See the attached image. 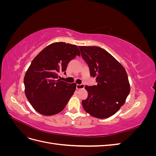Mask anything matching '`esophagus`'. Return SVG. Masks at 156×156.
<instances>
[{
	"label": "esophagus",
	"mask_w": 156,
	"mask_h": 156,
	"mask_svg": "<svg viewBox=\"0 0 156 156\" xmlns=\"http://www.w3.org/2000/svg\"><path fill=\"white\" fill-rule=\"evenodd\" d=\"M84 88V84H77L76 85V88L77 90H79V89H82Z\"/></svg>",
	"instance_id": "esophagus-1"
}]
</instances>
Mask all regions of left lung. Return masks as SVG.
Masks as SVG:
<instances>
[{
  "label": "left lung",
  "mask_w": 156,
  "mask_h": 156,
  "mask_svg": "<svg viewBox=\"0 0 156 156\" xmlns=\"http://www.w3.org/2000/svg\"><path fill=\"white\" fill-rule=\"evenodd\" d=\"M96 85L85 86L88 95L82 101L84 109L98 119H107L120 109L130 92L127 73L113 56L96 46H79Z\"/></svg>",
  "instance_id": "left-lung-1"
}]
</instances>
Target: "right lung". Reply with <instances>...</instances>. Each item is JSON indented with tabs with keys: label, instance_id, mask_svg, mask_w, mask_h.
I'll list each match as a JSON object with an SVG mask.
<instances>
[{
	"label": "right lung",
	"instance_id": "right-lung-1",
	"mask_svg": "<svg viewBox=\"0 0 156 156\" xmlns=\"http://www.w3.org/2000/svg\"><path fill=\"white\" fill-rule=\"evenodd\" d=\"M80 51L77 45L56 42L42 50L32 61L24 78L26 96L40 114L51 116L62 111L73 94L76 84L58 79Z\"/></svg>",
	"mask_w": 156,
	"mask_h": 156
}]
</instances>
